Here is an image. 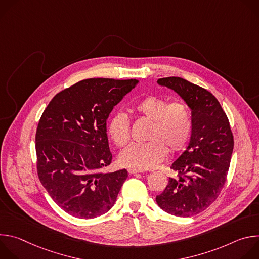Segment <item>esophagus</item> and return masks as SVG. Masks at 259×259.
I'll return each instance as SVG.
<instances>
[{
	"instance_id": "esophagus-1",
	"label": "esophagus",
	"mask_w": 259,
	"mask_h": 259,
	"mask_svg": "<svg viewBox=\"0 0 259 259\" xmlns=\"http://www.w3.org/2000/svg\"><path fill=\"white\" fill-rule=\"evenodd\" d=\"M128 172H129L130 174H135V173H141V172H143V171H142V170L133 169V168H129V169H128Z\"/></svg>"
}]
</instances>
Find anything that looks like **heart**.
Returning a JSON list of instances; mask_svg holds the SVG:
<instances>
[{"instance_id":"b5f03b06","label":"heart","mask_w":259,"mask_h":259,"mask_svg":"<svg viewBox=\"0 0 259 259\" xmlns=\"http://www.w3.org/2000/svg\"><path fill=\"white\" fill-rule=\"evenodd\" d=\"M135 113L152 122L149 142L132 143L120 154V162L137 170L152 169L161 163L169 150L178 152L188 143L193 129L191 110L184 102H172L149 95L134 105ZM108 135L118 146L130 140V120L122 112L116 113L108 123Z\"/></svg>"}]
</instances>
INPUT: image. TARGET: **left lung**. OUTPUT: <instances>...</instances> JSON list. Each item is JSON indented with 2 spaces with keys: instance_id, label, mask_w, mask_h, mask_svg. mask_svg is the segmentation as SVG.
<instances>
[{
  "instance_id": "1",
  "label": "left lung",
  "mask_w": 259,
  "mask_h": 259,
  "mask_svg": "<svg viewBox=\"0 0 259 259\" xmlns=\"http://www.w3.org/2000/svg\"><path fill=\"white\" fill-rule=\"evenodd\" d=\"M158 84L177 93L191 109L190 142L171 165L178 177L169 178L156 202L165 212L190 217L208 208L223 190L234 150L229 119L215 96L178 77L159 79Z\"/></svg>"
}]
</instances>
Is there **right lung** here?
Here are the masks:
<instances>
[{"mask_svg": "<svg viewBox=\"0 0 259 259\" xmlns=\"http://www.w3.org/2000/svg\"><path fill=\"white\" fill-rule=\"evenodd\" d=\"M138 80L87 79L57 93L35 133L36 169L43 187L66 213L90 219L106 213L128 177L103 173L112 163L106 120Z\"/></svg>", "mask_w": 259, "mask_h": 259, "instance_id": "add662e5", "label": "right lung"}]
</instances>
